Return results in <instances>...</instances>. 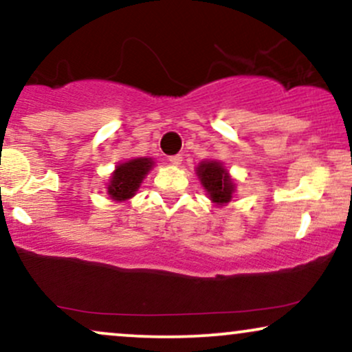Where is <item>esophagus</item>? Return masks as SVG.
Segmentation results:
<instances>
[{"label":"esophagus","instance_id":"esophagus-1","mask_svg":"<svg viewBox=\"0 0 352 352\" xmlns=\"http://www.w3.org/2000/svg\"><path fill=\"white\" fill-rule=\"evenodd\" d=\"M182 155L180 154H177V155H170V157H168V162L170 164H173V165H180L182 164Z\"/></svg>","mask_w":352,"mask_h":352}]
</instances>
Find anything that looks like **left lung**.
I'll return each mask as SVG.
<instances>
[{
    "label": "left lung",
    "mask_w": 352,
    "mask_h": 352,
    "mask_svg": "<svg viewBox=\"0 0 352 352\" xmlns=\"http://www.w3.org/2000/svg\"><path fill=\"white\" fill-rule=\"evenodd\" d=\"M198 177H200L203 187L206 188L210 198L214 203H228L231 200L232 190H234V185H232V180L228 175L226 168H223V165L219 162H203L198 167Z\"/></svg>",
    "instance_id": "8db88e82"
}]
</instances>
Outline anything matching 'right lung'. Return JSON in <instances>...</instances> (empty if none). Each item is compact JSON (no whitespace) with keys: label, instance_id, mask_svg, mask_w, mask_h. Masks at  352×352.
I'll use <instances>...</instances> for the list:
<instances>
[{"label":"right lung","instance_id":"right-lung-1","mask_svg":"<svg viewBox=\"0 0 352 352\" xmlns=\"http://www.w3.org/2000/svg\"><path fill=\"white\" fill-rule=\"evenodd\" d=\"M151 159H133L129 162L121 164L116 168V172L111 177V185L108 187V192L114 200H128L133 197L135 190L139 188L144 175L151 170L152 167Z\"/></svg>","mask_w":352,"mask_h":352}]
</instances>
